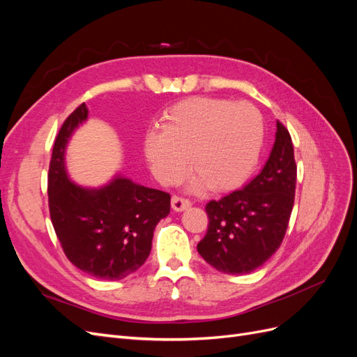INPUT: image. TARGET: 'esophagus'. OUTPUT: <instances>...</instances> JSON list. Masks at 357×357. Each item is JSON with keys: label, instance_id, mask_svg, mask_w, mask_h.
<instances>
[{"label": "esophagus", "instance_id": "1", "mask_svg": "<svg viewBox=\"0 0 357 357\" xmlns=\"http://www.w3.org/2000/svg\"><path fill=\"white\" fill-rule=\"evenodd\" d=\"M190 205H192V202L188 198H183L178 195H172V198H171V207L174 211H183V210L189 208Z\"/></svg>", "mask_w": 357, "mask_h": 357}]
</instances>
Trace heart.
<instances>
[{"instance_id":"obj_1","label":"heart","mask_w":357,"mask_h":357,"mask_svg":"<svg viewBox=\"0 0 357 357\" xmlns=\"http://www.w3.org/2000/svg\"><path fill=\"white\" fill-rule=\"evenodd\" d=\"M264 143L262 114L248 102L192 98L172 109L162 132L146 137V156L155 176L174 183L188 167L192 186L214 190L238 186L257 164Z\"/></svg>"}]
</instances>
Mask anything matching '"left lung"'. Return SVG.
Listing matches in <instances>:
<instances>
[{
	"label": "left lung",
	"instance_id": "left-lung-1",
	"mask_svg": "<svg viewBox=\"0 0 357 357\" xmlns=\"http://www.w3.org/2000/svg\"><path fill=\"white\" fill-rule=\"evenodd\" d=\"M296 162L291 137L277 122L264 169L243 189L205 205L208 229L198 253L213 268L240 275L255 271L282 245L295 202Z\"/></svg>",
	"mask_w": 357,
	"mask_h": 357
}]
</instances>
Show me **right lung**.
Instances as JSON below:
<instances>
[{
  "instance_id": "1",
  "label": "right lung",
  "mask_w": 357,
  "mask_h": 357,
  "mask_svg": "<svg viewBox=\"0 0 357 357\" xmlns=\"http://www.w3.org/2000/svg\"><path fill=\"white\" fill-rule=\"evenodd\" d=\"M88 119L80 104L62 123L53 144L47 176L52 225L68 261L101 280H122L150 255L153 231L169 213V193L117 176L100 189L73 183L66 171V146Z\"/></svg>"
}]
</instances>
